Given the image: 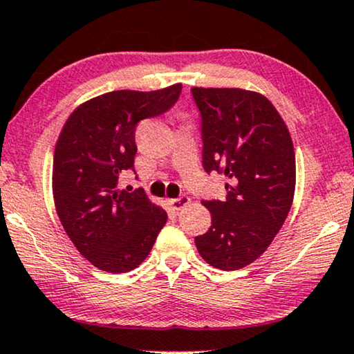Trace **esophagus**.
Here are the masks:
<instances>
[{"instance_id":"1","label":"esophagus","mask_w":354,"mask_h":354,"mask_svg":"<svg viewBox=\"0 0 354 354\" xmlns=\"http://www.w3.org/2000/svg\"><path fill=\"white\" fill-rule=\"evenodd\" d=\"M189 202H191L189 196H180V197H176V199H169L168 204L171 205L173 210H181V209H185Z\"/></svg>"}]
</instances>
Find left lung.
Segmentation results:
<instances>
[{"instance_id": "1", "label": "left lung", "mask_w": 354, "mask_h": 354, "mask_svg": "<svg viewBox=\"0 0 354 354\" xmlns=\"http://www.w3.org/2000/svg\"><path fill=\"white\" fill-rule=\"evenodd\" d=\"M202 120V165L228 178L225 201H202L212 226L196 238L212 267L238 270L261 257L293 204V140L280 113L261 93L192 87Z\"/></svg>"}]
</instances>
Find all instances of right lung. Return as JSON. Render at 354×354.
<instances>
[{"label": "right lung", "mask_w": 354, "mask_h": 354, "mask_svg": "<svg viewBox=\"0 0 354 354\" xmlns=\"http://www.w3.org/2000/svg\"><path fill=\"white\" fill-rule=\"evenodd\" d=\"M181 88L103 93L75 108L61 129L53 157L56 212L77 251L100 270L140 266L167 223V212L144 189L120 191L118 178L134 169L138 122L168 111Z\"/></svg>", "instance_id": "1"}]
</instances>
